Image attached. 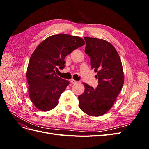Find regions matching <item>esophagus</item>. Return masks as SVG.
Listing matches in <instances>:
<instances>
[{
  "label": "esophagus",
  "instance_id": "34e87169",
  "mask_svg": "<svg viewBox=\"0 0 149 149\" xmlns=\"http://www.w3.org/2000/svg\"><path fill=\"white\" fill-rule=\"evenodd\" d=\"M70 83H72V84H75V83H77L78 81H75V80L73 79H71L70 80Z\"/></svg>",
  "mask_w": 149,
  "mask_h": 149
}]
</instances>
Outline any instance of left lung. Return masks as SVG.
<instances>
[{
  "label": "left lung",
  "mask_w": 149,
  "mask_h": 149,
  "mask_svg": "<svg viewBox=\"0 0 149 149\" xmlns=\"http://www.w3.org/2000/svg\"><path fill=\"white\" fill-rule=\"evenodd\" d=\"M85 53L91 60V66L97 73L98 85L94 89L86 83L84 93L78 96L79 106L91 116L106 114L113 106L123 88L124 72L118 52L104 40L86 37Z\"/></svg>",
  "instance_id": "8db88e82"
}]
</instances>
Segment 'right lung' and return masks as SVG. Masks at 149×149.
Returning <instances> with one entry per match:
<instances>
[{"label": "right lung", "instance_id": "add662e5", "mask_svg": "<svg viewBox=\"0 0 149 149\" xmlns=\"http://www.w3.org/2000/svg\"><path fill=\"white\" fill-rule=\"evenodd\" d=\"M85 42L81 37L67 34L50 36L40 43L31 54L26 71L29 94L40 111L55 108L62 93L70 84L55 72L65 67V58Z\"/></svg>", "mask_w": 149, "mask_h": 149}]
</instances>
